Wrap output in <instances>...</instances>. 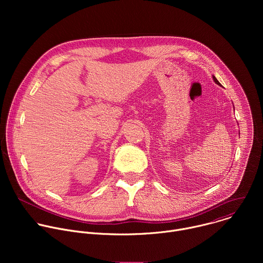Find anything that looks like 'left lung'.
<instances>
[{
  "instance_id": "8db88e82",
  "label": "left lung",
  "mask_w": 263,
  "mask_h": 263,
  "mask_svg": "<svg viewBox=\"0 0 263 263\" xmlns=\"http://www.w3.org/2000/svg\"><path fill=\"white\" fill-rule=\"evenodd\" d=\"M213 81H214V82H215V83H216V84H220V83H219V82H218V81H217V79H216V78H215V77H214V76H213Z\"/></svg>"
}]
</instances>
